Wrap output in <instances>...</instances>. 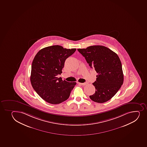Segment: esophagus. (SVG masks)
<instances>
[{"mask_svg":"<svg viewBox=\"0 0 147 147\" xmlns=\"http://www.w3.org/2000/svg\"><path fill=\"white\" fill-rule=\"evenodd\" d=\"M79 84H80V85H83V86H85V85H86L87 83L86 82H85V83H78Z\"/></svg>","mask_w":147,"mask_h":147,"instance_id":"34e87169","label":"esophagus"}]
</instances>
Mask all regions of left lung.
Here are the masks:
<instances>
[{"mask_svg":"<svg viewBox=\"0 0 147 147\" xmlns=\"http://www.w3.org/2000/svg\"><path fill=\"white\" fill-rule=\"evenodd\" d=\"M78 51L85 57L91 68L98 73L92 84L94 94L90 95L93 101L103 103L110 100L121 87L123 74L120 58L116 53L103 46H91Z\"/></svg>","mask_w":147,"mask_h":147,"instance_id":"8db88e82","label":"left lung"}]
</instances>
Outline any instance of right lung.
Here are the masks:
<instances>
[{"mask_svg": "<svg viewBox=\"0 0 147 147\" xmlns=\"http://www.w3.org/2000/svg\"><path fill=\"white\" fill-rule=\"evenodd\" d=\"M76 50L51 46L42 49L35 55L31 67V83L34 90L45 101L58 104L69 97L76 82L63 80L57 75L62 73L65 60Z\"/></svg>", "mask_w": 147, "mask_h": 147, "instance_id": "right-lung-1", "label": "right lung"}]
</instances>
